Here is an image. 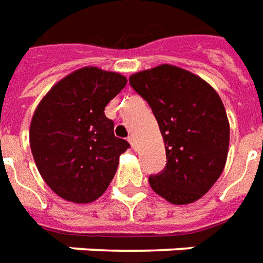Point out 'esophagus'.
Wrapping results in <instances>:
<instances>
[{"label": "esophagus", "instance_id": "34e87169", "mask_svg": "<svg viewBox=\"0 0 263 263\" xmlns=\"http://www.w3.org/2000/svg\"><path fill=\"white\" fill-rule=\"evenodd\" d=\"M127 141L130 143V146L133 147V148H136V140H135V137H133V136H130V137L127 139Z\"/></svg>", "mask_w": 263, "mask_h": 263}]
</instances>
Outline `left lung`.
<instances>
[{
    "label": "left lung",
    "mask_w": 263,
    "mask_h": 263,
    "mask_svg": "<svg viewBox=\"0 0 263 263\" xmlns=\"http://www.w3.org/2000/svg\"><path fill=\"white\" fill-rule=\"evenodd\" d=\"M128 82L147 100L163 136L167 164L148 177L153 191L185 205L210 191L224 171L230 122L215 89L174 65L137 72Z\"/></svg>",
    "instance_id": "8db88e82"
}]
</instances>
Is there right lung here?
<instances>
[{"mask_svg":"<svg viewBox=\"0 0 263 263\" xmlns=\"http://www.w3.org/2000/svg\"><path fill=\"white\" fill-rule=\"evenodd\" d=\"M117 72L85 66L55 83L33 111L29 146L44 181L61 198L87 204L105 193L128 143L115 137L105 107L126 86Z\"/></svg>","mask_w":263,"mask_h":263,"instance_id":"obj_1","label":"right lung"}]
</instances>
